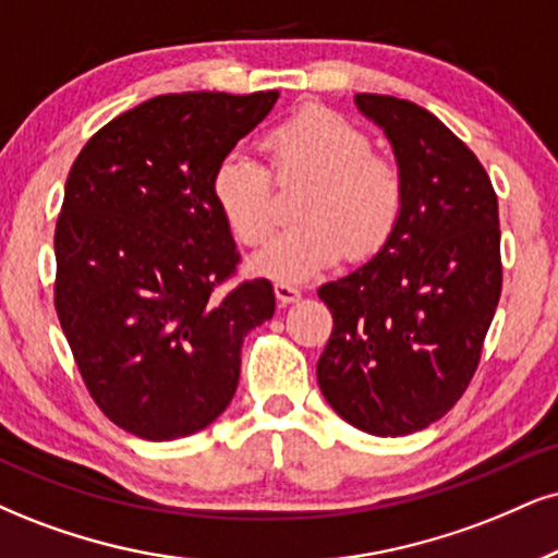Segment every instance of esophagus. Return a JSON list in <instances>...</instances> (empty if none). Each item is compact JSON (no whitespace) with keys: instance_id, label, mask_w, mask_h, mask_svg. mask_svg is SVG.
Wrapping results in <instances>:
<instances>
[{"instance_id":"1","label":"esophagus","mask_w":558,"mask_h":558,"mask_svg":"<svg viewBox=\"0 0 558 558\" xmlns=\"http://www.w3.org/2000/svg\"><path fill=\"white\" fill-rule=\"evenodd\" d=\"M274 294H277V300L281 302V305H290V302H298L302 298V292L298 290V287L287 284V281L274 284Z\"/></svg>"}]
</instances>
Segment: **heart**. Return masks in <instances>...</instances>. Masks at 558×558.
I'll return each instance as SVG.
<instances>
[{
  "label": "heart",
  "instance_id": "heart-1",
  "mask_svg": "<svg viewBox=\"0 0 558 558\" xmlns=\"http://www.w3.org/2000/svg\"><path fill=\"white\" fill-rule=\"evenodd\" d=\"M268 170L245 153L219 157L211 198L240 245L258 247L277 230L274 181L311 183L298 204L300 225L268 243L251 266L281 281L311 279L349 258H369L393 238L405 204L401 168L373 153L352 119L307 106L264 136Z\"/></svg>",
  "mask_w": 558,
  "mask_h": 558
}]
</instances>
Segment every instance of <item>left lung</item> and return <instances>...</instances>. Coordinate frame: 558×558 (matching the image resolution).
Returning a JSON list of instances; mask_svg holds the SVG:
<instances>
[{"label":"left lung","mask_w":558,"mask_h":558,"mask_svg":"<svg viewBox=\"0 0 558 558\" xmlns=\"http://www.w3.org/2000/svg\"><path fill=\"white\" fill-rule=\"evenodd\" d=\"M388 134L405 183L383 251L318 290L333 331L320 393L356 429L401 437L460 401L501 294L499 206L478 157L437 116L390 95H356Z\"/></svg>","instance_id":"left-lung-1"}]
</instances>
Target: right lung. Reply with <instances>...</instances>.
<instances>
[{
  "label": "right lung",
  "instance_id": "1",
  "mask_svg": "<svg viewBox=\"0 0 558 558\" xmlns=\"http://www.w3.org/2000/svg\"><path fill=\"white\" fill-rule=\"evenodd\" d=\"M277 98L157 95L89 136L69 170L53 305L89 398L136 437L215 422L235 396L243 339L274 315L271 281H235L211 173Z\"/></svg>",
  "mask_w": 558,
  "mask_h": 558
}]
</instances>
